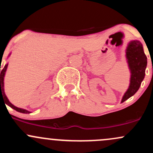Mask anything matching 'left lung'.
Returning <instances> with one entry per match:
<instances>
[{"mask_svg":"<svg viewBox=\"0 0 153 153\" xmlns=\"http://www.w3.org/2000/svg\"><path fill=\"white\" fill-rule=\"evenodd\" d=\"M126 57L131 73L130 84L128 90L123 95L121 103L133 96L140 88L145 76L147 59L144 52L142 44L139 40H132L128 44Z\"/></svg>","mask_w":153,"mask_h":153,"instance_id":"8db88e82","label":"left lung"}]
</instances>
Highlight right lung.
<instances>
[{"label":"right lung","instance_id":"obj_1","mask_svg":"<svg viewBox=\"0 0 153 153\" xmlns=\"http://www.w3.org/2000/svg\"><path fill=\"white\" fill-rule=\"evenodd\" d=\"M11 54V53L9 54V56H8V57L10 56ZM8 64H9V63H6V65H5L4 68H3V70L1 71V99L4 100L5 103H6V105H8L9 106H10L11 108H12V109L16 110L17 111H19V112H21V113H24V114H30V113H31V111H28V110L22 109V108L17 107V106H15L14 105H13L12 103H11L10 101H9V100L8 99L6 95L5 94V92H4V77H5V74H6V69H7Z\"/></svg>","mask_w":153,"mask_h":153}]
</instances>
